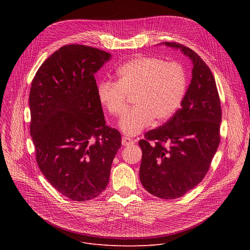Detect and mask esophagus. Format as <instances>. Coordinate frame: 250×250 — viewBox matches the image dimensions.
<instances>
[{
    "mask_svg": "<svg viewBox=\"0 0 250 250\" xmlns=\"http://www.w3.org/2000/svg\"><path fill=\"white\" fill-rule=\"evenodd\" d=\"M133 144V140L131 139V138H129V137H127V136H124L123 138H122V145L124 146H130V145H132Z\"/></svg>",
    "mask_w": 250,
    "mask_h": 250,
    "instance_id": "1",
    "label": "esophagus"
}]
</instances>
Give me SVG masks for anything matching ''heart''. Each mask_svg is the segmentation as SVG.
<instances>
[{
    "mask_svg": "<svg viewBox=\"0 0 250 250\" xmlns=\"http://www.w3.org/2000/svg\"><path fill=\"white\" fill-rule=\"evenodd\" d=\"M187 79L183 67L155 56H138L123 64L117 80L102 81L97 88L100 104L112 116L122 117L132 96L133 108L122 119L121 129L135 135L152 121L162 123L179 108L185 96Z\"/></svg>",
    "mask_w": 250,
    "mask_h": 250,
    "instance_id": "heart-1",
    "label": "heart"
}]
</instances>
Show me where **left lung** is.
I'll use <instances>...</instances> for the list:
<instances>
[{"instance_id": "left-lung-1", "label": "left lung", "mask_w": 250, "mask_h": 250, "mask_svg": "<svg viewBox=\"0 0 250 250\" xmlns=\"http://www.w3.org/2000/svg\"><path fill=\"white\" fill-rule=\"evenodd\" d=\"M163 43L180 48L192 60V80L181 108L139 140V178L148 193L170 200L188 193L208 173L221 140L222 108L215 78L205 61L180 43Z\"/></svg>"}]
</instances>
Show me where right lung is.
Returning a JSON list of instances; mask_svg holds the SVG:
<instances>
[{
    "instance_id": "add662e5",
    "label": "right lung",
    "mask_w": 250,
    "mask_h": 250,
    "mask_svg": "<svg viewBox=\"0 0 250 250\" xmlns=\"http://www.w3.org/2000/svg\"><path fill=\"white\" fill-rule=\"evenodd\" d=\"M111 56L87 45H64L31 82L29 130L35 159L48 182L77 202L105 189L122 146L119 130L105 125L94 76Z\"/></svg>"
}]
</instances>
